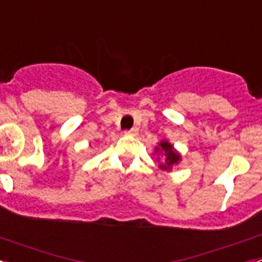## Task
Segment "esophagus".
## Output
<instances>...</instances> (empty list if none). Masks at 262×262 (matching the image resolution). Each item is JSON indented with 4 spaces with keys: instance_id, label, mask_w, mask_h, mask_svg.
<instances>
[{
    "instance_id": "34e87169",
    "label": "esophagus",
    "mask_w": 262,
    "mask_h": 262,
    "mask_svg": "<svg viewBox=\"0 0 262 262\" xmlns=\"http://www.w3.org/2000/svg\"><path fill=\"white\" fill-rule=\"evenodd\" d=\"M124 134H127V135H131V136H136L139 134V128L138 127H133V128L129 129V131H126Z\"/></svg>"
}]
</instances>
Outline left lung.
Returning a JSON list of instances; mask_svg holds the SVG:
<instances>
[{
	"mask_svg": "<svg viewBox=\"0 0 262 262\" xmlns=\"http://www.w3.org/2000/svg\"><path fill=\"white\" fill-rule=\"evenodd\" d=\"M154 155L157 156L159 168L164 172H172V169L181 163L182 160L181 154L176 149L172 143L169 140H165V139L157 143ZM161 157H163V159H161Z\"/></svg>",
	"mask_w": 262,
	"mask_h": 262,
	"instance_id": "left-lung-1",
	"label": "left lung"
}]
</instances>
